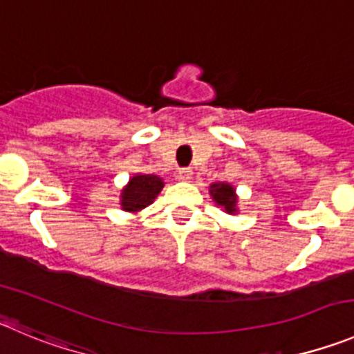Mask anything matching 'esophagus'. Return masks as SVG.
Returning a JSON list of instances; mask_svg holds the SVG:
<instances>
[{
    "instance_id": "34e87169",
    "label": "esophagus",
    "mask_w": 354,
    "mask_h": 354,
    "mask_svg": "<svg viewBox=\"0 0 354 354\" xmlns=\"http://www.w3.org/2000/svg\"><path fill=\"white\" fill-rule=\"evenodd\" d=\"M179 179L184 180V183H189V180L193 179V170H191V168H180Z\"/></svg>"
}]
</instances>
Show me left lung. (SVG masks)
Listing matches in <instances>:
<instances>
[{
    "label": "left lung",
    "mask_w": 354,
    "mask_h": 354,
    "mask_svg": "<svg viewBox=\"0 0 354 354\" xmlns=\"http://www.w3.org/2000/svg\"><path fill=\"white\" fill-rule=\"evenodd\" d=\"M209 194L212 196V202L226 214L239 212V196L230 183H212L209 186Z\"/></svg>",
    "instance_id": "8db88e82"
}]
</instances>
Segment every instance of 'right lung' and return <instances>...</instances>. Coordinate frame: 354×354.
<instances>
[{"mask_svg": "<svg viewBox=\"0 0 354 354\" xmlns=\"http://www.w3.org/2000/svg\"><path fill=\"white\" fill-rule=\"evenodd\" d=\"M165 183L161 177L151 174H135L121 191V209L124 212L138 214L151 205L161 193Z\"/></svg>", "mask_w": 354, "mask_h": 354, "instance_id": "add662e5", "label": "right lung"}]
</instances>
